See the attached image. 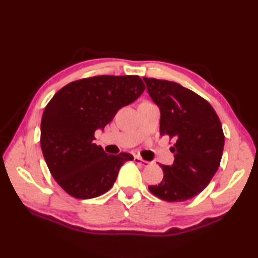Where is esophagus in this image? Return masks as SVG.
I'll return each instance as SVG.
<instances>
[{
    "label": "esophagus",
    "instance_id": "esophagus-1",
    "mask_svg": "<svg viewBox=\"0 0 258 258\" xmlns=\"http://www.w3.org/2000/svg\"><path fill=\"white\" fill-rule=\"evenodd\" d=\"M134 162L135 163H138V164H141V165L142 166H149L150 165V162H147V161H144V160H142V158L141 157H139V156H135L134 157Z\"/></svg>",
    "mask_w": 258,
    "mask_h": 258
}]
</instances>
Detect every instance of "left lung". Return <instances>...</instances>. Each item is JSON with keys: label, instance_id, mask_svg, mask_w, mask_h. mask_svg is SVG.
<instances>
[{"label": "left lung", "instance_id": "left-lung-1", "mask_svg": "<svg viewBox=\"0 0 258 258\" xmlns=\"http://www.w3.org/2000/svg\"><path fill=\"white\" fill-rule=\"evenodd\" d=\"M143 80L160 108L161 134L175 140L173 165H161L163 180L149 189L166 202L193 199L220 167L225 142L221 120L211 104L193 91L165 80Z\"/></svg>", "mask_w": 258, "mask_h": 258}]
</instances>
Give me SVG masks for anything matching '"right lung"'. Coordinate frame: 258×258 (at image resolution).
<instances>
[{
    "label": "right lung",
    "mask_w": 258,
    "mask_h": 258,
    "mask_svg": "<svg viewBox=\"0 0 258 258\" xmlns=\"http://www.w3.org/2000/svg\"><path fill=\"white\" fill-rule=\"evenodd\" d=\"M140 76L101 75L64 86L48 102L41 120V149L53 178L71 196L89 200L112 187L127 153L107 155L94 143L95 131L119 108L142 95Z\"/></svg>",
    "instance_id": "add662e5"
}]
</instances>
